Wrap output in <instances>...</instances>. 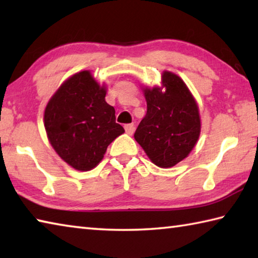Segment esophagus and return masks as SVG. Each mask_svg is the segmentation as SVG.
I'll return each instance as SVG.
<instances>
[{"label":"esophagus","mask_w":258,"mask_h":258,"mask_svg":"<svg viewBox=\"0 0 258 258\" xmlns=\"http://www.w3.org/2000/svg\"><path fill=\"white\" fill-rule=\"evenodd\" d=\"M124 127H125V131L127 134H132L134 132V128H135L134 124H126Z\"/></svg>","instance_id":"34e87169"}]
</instances>
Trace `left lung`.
<instances>
[{"mask_svg":"<svg viewBox=\"0 0 258 258\" xmlns=\"http://www.w3.org/2000/svg\"><path fill=\"white\" fill-rule=\"evenodd\" d=\"M163 85L146 89L147 113L134 138L157 166L168 168L194 149L200 134L198 106L189 89L175 74L165 72Z\"/></svg>","mask_w":258,"mask_h":258,"instance_id":"left-lung-1","label":"left lung"}]
</instances>
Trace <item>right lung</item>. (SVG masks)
<instances>
[{"mask_svg":"<svg viewBox=\"0 0 258 258\" xmlns=\"http://www.w3.org/2000/svg\"><path fill=\"white\" fill-rule=\"evenodd\" d=\"M104 97V87L85 71L64 82L45 108L44 126L50 143L78 171L94 168L108 146L125 132Z\"/></svg>","mask_w":258,"mask_h":258,"instance_id":"add662e5","label":"right lung"}]
</instances>
